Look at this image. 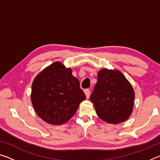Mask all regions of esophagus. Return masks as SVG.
Here are the masks:
<instances>
[{
  "mask_svg": "<svg viewBox=\"0 0 160 160\" xmlns=\"http://www.w3.org/2000/svg\"><path fill=\"white\" fill-rule=\"evenodd\" d=\"M84 92H85V94L87 98H89L90 96V90H89V89H85V90H84Z\"/></svg>",
  "mask_w": 160,
  "mask_h": 160,
  "instance_id": "1",
  "label": "esophagus"
}]
</instances>
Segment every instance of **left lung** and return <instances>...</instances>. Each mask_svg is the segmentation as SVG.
Here are the masks:
<instances>
[{"label":"left lung","mask_w":160,"mask_h":160,"mask_svg":"<svg viewBox=\"0 0 160 160\" xmlns=\"http://www.w3.org/2000/svg\"><path fill=\"white\" fill-rule=\"evenodd\" d=\"M135 92L126 77L117 70H100L90 96L97 116L105 122L120 123L132 112Z\"/></svg>","instance_id":"8db88e82"}]
</instances>
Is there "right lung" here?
I'll use <instances>...</instances> for the list:
<instances>
[{
    "mask_svg": "<svg viewBox=\"0 0 160 160\" xmlns=\"http://www.w3.org/2000/svg\"><path fill=\"white\" fill-rule=\"evenodd\" d=\"M85 99L79 80L61 62L46 68L32 83L31 100L35 112L52 125L67 122Z\"/></svg>",
    "mask_w": 160,
    "mask_h": 160,
    "instance_id": "1",
    "label": "right lung"
}]
</instances>
